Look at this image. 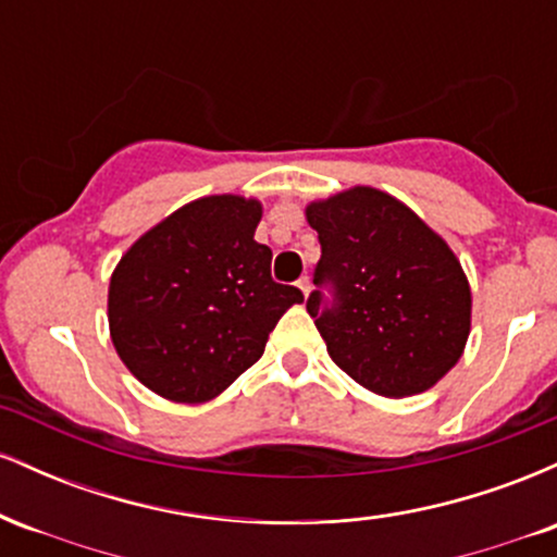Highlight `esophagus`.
<instances>
[{
	"label": "esophagus",
	"instance_id": "1",
	"mask_svg": "<svg viewBox=\"0 0 557 557\" xmlns=\"http://www.w3.org/2000/svg\"><path fill=\"white\" fill-rule=\"evenodd\" d=\"M296 285H298V290H300V293H304V296H309V293H311V280H309V277H306V274H304V277H300V280H298V283H296Z\"/></svg>",
	"mask_w": 557,
	"mask_h": 557
}]
</instances>
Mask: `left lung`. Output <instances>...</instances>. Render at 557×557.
<instances>
[{
	"label": "left lung",
	"instance_id": "left-lung-1",
	"mask_svg": "<svg viewBox=\"0 0 557 557\" xmlns=\"http://www.w3.org/2000/svg\"><path fill=\"white\" fill-rule=\"evenodd\" d=\"M306 220L322 246L306 311L332 361L385 398L443 380L471 327L469 280L447 243L367 185L311 203Z\"/></svg>",
	"mask_w": 557,
	"mask_h": 557
}]
</instances>
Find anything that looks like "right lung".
Masks as SVG:
<instances>
[{"instance_id": "obj_1", "label": "right lung", "mask_w": 557, "mask_h": 557, "mask_svg": "<svg viewBox=\"0 0 557 557\" xmlns=\"http://www.w3.org/2000/svg\"><path fill=\"white\" fill-rule=\"evenodd\" d=\"M261 203L207 196L151 227L110 280V332L133 376L175 403L212 400L253 367L304 293L272 280Z\"/></svg>"}]
</instances>
